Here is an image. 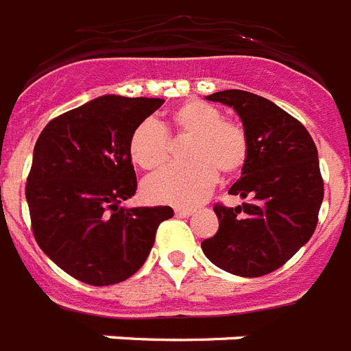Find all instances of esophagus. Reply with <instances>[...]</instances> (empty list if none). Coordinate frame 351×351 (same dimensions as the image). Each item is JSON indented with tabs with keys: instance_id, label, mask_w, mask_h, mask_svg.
<instances>
[{
	"instance_id": "1",
	"label": "esophagus",
	"mask_w": 351,
	"mask_h": 351,
	"mask_svg": "<svg viewBox=\"0 0 351 351\" xmlns=\"http://www.w3.org/2000/svg\"><path fill=\"white\" fill-rule=\"evenodd\" d=\"M178 217H190L193 214V208H183V206H178V208L173 210Z\"/></svg>"
}]
</instances>
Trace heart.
<instances>
[{"mask_svg":"<svg viewBox=\"0 0 351 351\" xmlns=\"http://www.w3.org/2000/svg\"><path fill=\"white\" fill-rule=\"evenodd\" d=\"M168 125L173 134H186L184 148L189 162L168 167L143 183V197L150 203L195 204L208 195L221 173H235L245 167L250 143L243 125L223 119V112L212 103L190 99L170 112ZM132 162L147 172L159 170L170 158L167 128L154 119L137 125L128 139Z\"/></svg>","mask_w":351,"mask_h":351,"instance_id":"heart-1","label":"heart"}]
</instances>
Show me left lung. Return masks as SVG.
<instances>
[{
  "instance_id": "8db88e82",
  "label": "left lung",
  "mask_w": 351,
  "mask_h": 351,
  "mask_svg": "<svg viewBox=\"0 0 351 351\" xmlns=\"http://www.w3.org/2000/svg\"><path fill=\"white\" fill-rule=\"evenodd\" d=\"M234 106L250 152L228 193L248 199L237 208L217 203L219 230L201 243L221 270L261 277L281 268L315 232L324 183L317 147L301 121L265 97L223 90L206 97Z\"/></svg>"
}]
</instances>
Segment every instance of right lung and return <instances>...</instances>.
Returning a JSON list of instances; mask_svg holds the SVG:
<instances>
[{
  "mask_svg": "<svg viewBox=\"0 0 351 351\" xmlns=\"http://www.w3.org/2000/svg\"><path fill=\"white\" fill-rule=\"evenodd\" d=\"M159 97L101 96L54 117L34 147L25 195L39 248L74 279L108 287L134 276L170 206L123 208L137 189L132 130Z\"/></svg>",
  "mask_w": 351,
  "mask_h": 351,
  "instance_id": "right-lung-1",
  "label": "right lung"
}]
</instances>
